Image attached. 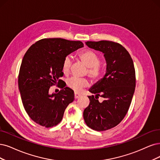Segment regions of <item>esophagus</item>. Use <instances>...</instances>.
Segmentation results:
<instances>
[{"label":"esophagus","instance_id":"1","mask_svg":"<svg viewBox=\"0 0 160 160\" xmlns=\"http://www.w3.org/2000/svg\"><path fill=\"white\" fill-rule=\"evenodd\" d=\"M80 97H81L80 94H79L78 93H74V98L75 99H78V98H79Z\"/></svg>","mask_w":160,"mask_h":160}]
</instances>
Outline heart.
Masks as SVG:
<instances>
[{
  "label": "heart",
  "mask_w": 160,
  "mask_h": 160,
  "mask_svg": "<svg viewBox=\"0 0 160 160\" xmlns=\"http://www.w3.org/2000/svg\"><path fill=\"white\" fill-rule=\"evenodd\" d=\"M82 62L88 67V74L93 80L98 79L102 74V70L99 67L100 58L96 54L90 50H86L82 52L79 55ZM71 60L69 57L64 58L62 62V70L64 74H67L70 70ZM67 86L75 92H80L84 88L88 86L89 82L85 78H70L67 82Z\"/></svg>",
  "instance_id": "1"
}]
</instances>
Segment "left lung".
I'll list each match as a JSON object with an SVG mask.
<instances>
[{"mask_svg": "<svg viewBox=\"0 0 160 160\" xmlns=\"http://www.w3.org/2000/svg\"><path fill=\"white\" fill-rule=\"evenodd\" d=\"M91 49L103 53L106 72L89 92L90 104L84 111L88 127L103 131L117 126L126 115L135 90L136 76L132 59L125 47L110 41H87ZM99 96L104 98L100 103Z\"/></svg>", "mask_w": 160, "mask_h": 160, "instance_id": "obj_1", "label": "left lung"}]
</instances>
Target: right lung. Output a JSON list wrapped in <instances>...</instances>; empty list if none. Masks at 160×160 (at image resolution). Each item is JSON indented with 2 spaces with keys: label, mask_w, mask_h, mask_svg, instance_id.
Listing matches in <instances>:
<instances>
[{
  "label": "right lung",
  "mask_w": 160,
  "mask_h": 160,
  "mask_svg": "<svg viewBox=\"0 0 160 160\" xmlns=\"http://www.w3.org/2000/svg\"><path fill=\"white\" fill-rule=\"evenodd\" d=\"M83 47L80 41L43 39L23 56L18 75L22 102L29 117L41 126L58 125L68 104L74 101V92L68 87L60 85L62 90L57 93L50 94L49 91L51 86L61 84L64 58Z\"/></svg>",
  "instance_id": "right-lung-1"
}]
</instances>
